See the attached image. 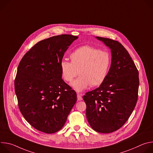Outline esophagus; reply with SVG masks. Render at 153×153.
Returning a JSON list of instances; mask_svg holds the SVG:
<instances>
[{"label": "esophagus", "instance_id": "esophagus-1", "mask_svg": "<svg viewBox=\"0 0 153 153\" xmlns=\"http://www.w3.org/2000/svg\"><path fill=\"white\" fill-rule=\"evenodd\" d=\"M77 100H79V101L82 100V94H79V93H78V94H77Z\"/></svg>", "mask_w": 153, "mask_h": 153}]
</instances>
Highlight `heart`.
Masks as SVG:
<instances>
[{"label": "heart", "instance_id": "heart-1", "mask_svg": "<svg viewBox=\"0 0 153 153\" xmlns=\"http://www.w3.org/2000/svg\"><path fill=\"white\" fill-rule=\"evenodd\" d=\"M71 62L62 60L60 71L62 78L70 82L79 74L80 76L71 83L73 88L81 92L91 85L97 86L106 80L110 72L112 59L108 51L83 46L77 48L70 55Z\"/></svg>", "mask_w": 153, "mask_h": 153}]
</instances>
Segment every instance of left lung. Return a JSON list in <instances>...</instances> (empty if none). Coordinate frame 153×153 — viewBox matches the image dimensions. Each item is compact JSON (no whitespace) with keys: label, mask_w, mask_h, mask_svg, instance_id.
I'll return each instance as SVG.
<instances>
[{"label":"left lung","mask_w":153,"mask_h":153,"mask_svg":"<svg viewBox=\"0 0 153 153\" xmlns=\"http://www.w3.org/2000/svg\"><path fill=\"white\" fill-rule=\"evenodd\" d=\"M96 38L111 49V67L104 82L86 93L83 99L91 127L99 133H110L125 123L136 106L139 71L120 43L108 38Z\"/></svg>","instance_id":"left-lung-1"}]
</instances>
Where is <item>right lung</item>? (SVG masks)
I'll return each mask as SVG.
<instances>
[{"label": "right lung", "mask_w": 153, "mask_h": 153, "mask_svg": "<svg viewBox=\"0 0 153 153\" xmlns=\"http://www.w3.org/2000/svg\"><path fill=\"white\" fill-rule=\"evenodd\" d=\"M78 38L62 34L41 40L21 59L14 80L19 110L34 128L47 134L59 131L77 100L62 79L60 62Z\"/></svg>", "instance_id": "right-lung-1"}]
</instances>
